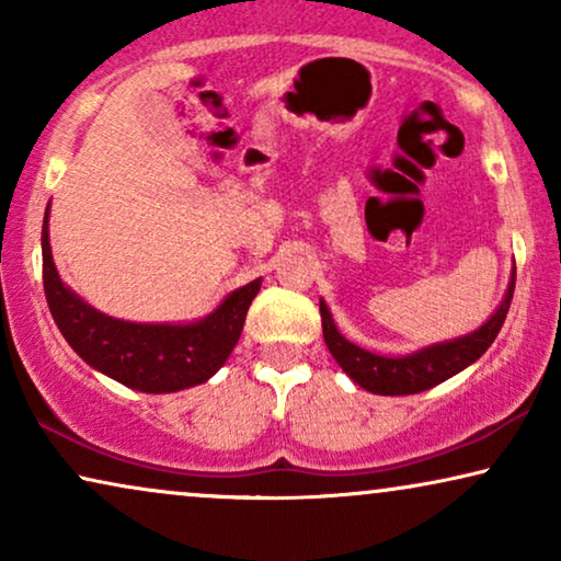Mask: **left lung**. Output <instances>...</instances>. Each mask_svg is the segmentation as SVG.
Segmentation results:
<instances>
[{
	"label": "left lung",
	"instance_id": "left-lung-1",
	"mask_svg": "<svg viewBox=\"0 0 561 561\" xmlns=\"http://www.w3.org/2000/svg\"><path fill=\"white\" fill-rule=\"evenodd\" d=\"M513 288H516V267H513L508 290H505L501 306H497L493 317L480 329H474L472 334L432 344V347L411 352V355L403 357L375 355V352H367L357 347V344H352L350 340H344L324 301H319L321 329H324V342L329 352H332V357L359 388L378 396H411L439 386V382L462 373L467 365H472L474 359L485 355V350L493 344L497 332H501L505 313L511 309Z\"/></svg>",
	"mask_w": 561,
	"mask_h": 561
}]
</instances>
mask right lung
<instances>
[{"label":"right lung","instance_id":"right-lung-1","mask_svg":"<svg viewBox=\"0 0 561 561\" xmlns=\"http://www.w3.org/2000/svg\"><path fill=\"white\" fill-rule=\"evenodd\" d=\"M48 209L43 219V286L48 309L76 355L94 370L142 393L202 386L227 363L240 340L260 278L237 288L209 317L191 324H135L96 311L60 280L53 263Z\"/></svg>","mask_w":561,"mask_h":561}]
</instances>
